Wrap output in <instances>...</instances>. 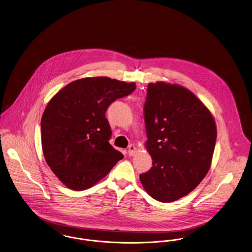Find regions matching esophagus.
<instances>
[{
  "label": "esophagus",
  "mask_w": 252,
  "mask_h": 252,
  "mask_svg": "<svg viewBox=\"0 0 252 252\" xmlns=\"http://www.w3.org/2000/svg\"><path fill=\"white\" fill-rule=\"evenodd\" d=\"M135 154H136V149H135V147H134L133 145H130L129 148H128V154H129L130 156H134Z\"/></svg>",
  "instance_id": "1"
}]
</instances>
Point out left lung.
<instances>
[{
  "label": "left lung",
  "mask_w": 252,
  "mask_h": 252,
  "mask_svg": "<svg viewBox=\"0 0 252 252\" xmlns=\"http://www.w3.org/2000/svg\"><path fill=\"white\" fill-rule=\"evenodd\" d=\"M152 168L139 176L146 192L172 202L197 187L208 173L217 140L212 113L189 89L164 82L148 85L144 105Z\"/></svg>",
  "instance_id": "8db88e82"
}]
</instances>
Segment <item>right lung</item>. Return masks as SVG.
<instances>
[{
	"label": "right lung",
	"mask_w": 252,
	"mask_h": 252,
	"mask_svg": "<svg viewBox=\"0 0 252 252\" xmlns=\"http://www.w3.org/2000/svg\"><path fill=\"white\" fill-rule=\"evenodd\" d=\"M135 88L134 83L88 77L69 83L48 102L41 119L44 158L67 188L95 186L123 158L108 142L112 131L105 112Z\"/></svg>",
	"instance_id": "obj_1"
}]
</instances>
